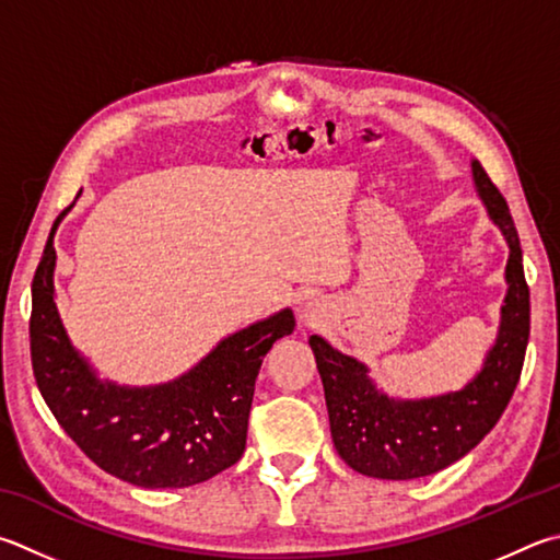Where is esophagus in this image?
<instances>
[{
	"label": "esophagus",
	"instance_id": "1",
	"mask_svg": "<svg viewBox=\"0 0 560 560\" xmlns=\"http://www.w3.org/2000/svg\"><path fill=\"white\" fill-rule=\"evenodd\" d=\"M303 318H308V320H311V318H313V313H308V311H306V315H303Z\"/></svg>",
	"mask_w": 560,
	"mask_h": 560
}]
</instances>
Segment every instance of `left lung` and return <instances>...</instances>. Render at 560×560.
Instances as JSON below:
<instances>
[{"mask_svg":"<svg viewBox=\"0 0 560 560\" xmlns=\"http://www.w3.org/2000/svg\"><path fill=\"white\" fill-rule=\"evenodd\" d=\"M475 188L487 212L510 245L506 296L500 332L482 370L465 389L429 399H392L370 380V370L311 335L325 404H328L335 451L352 470L380 480H416L443 470L470 453L500 421L522 377L528 342V287L522 245L510 206L472 161Z\"/></svg>","mask_w":560,"mask_h":560,"instance_id":"left-lung-1","label":"left lung"}]
</instances>
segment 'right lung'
<instances>
[{"label": "right lung", "mask_w": 560, "mask_h": 560, "mask_svg": "<svg viewBox=\"0 0 560 560\" xmlns=\"http://www.w3.org/2000/svg\"><path fill=\"white\" fill-rule=\"evenodd\" d=\"M60 218L34 273L28 323L34 377L60 429L105 472L149 490H178L228 470L245 453L264 354L296 328L291 308L230 335L168 384L103 382L70 345L54 301Z\"/></svg>", "instance_id": "obj_1"}]
</instances>
